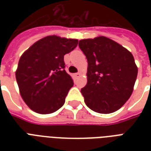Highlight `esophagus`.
<instances>
[{"instance_id":"34e87169","label":"esophagus","mask_w":151,"mask_h":151,"mask_svg":"<svg viewBox=\"0 0 151 151\" xmlns=\"http://www.w3.org/2000/svg\"><path fill=\"white\" fill-rule=\"evenodd\" d=\"M80 76H81V73H74V77H75V78H78V77H80Z\"/></svg>"}]
</instances>
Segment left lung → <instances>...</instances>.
I'll use <instances>...</instances> for the list:
<instances>
[{
	"label": "left lung",
	"instance_id": "obj_1",
	"mask_svg": "<svg viewBox=\"0 0 151 151\" xmlns=\"http://www.w3.org/2000/svg\"><path fill=\"white\" fill-rule=\"evenodd\" d=\"M88 60L87 85L81 92L85 104L95 112L110 114L130 98L138 68L129 50L100 36L79 41Z\"/></svg>",
	"mask_w": 151,
	"mask_h": 151
}]
</instances>
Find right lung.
I'll return each instance as SVG.
<instances>
[{
    "mask_svg": "<svg viewBox=\"0 0 151 151\" xmlns=\"http://www.w3.org/2000/svg\"><path fill=\"white\" fill-rule=\"evenodd\" d=\"M77 39L52 35L39 40L20 57L15 78L20 95L32 110L52 114L65 103L73 81L65 70L64 55L78 45Z\"/></svg>",
    "mask_w": 151,
    "mask_h": 151,
    "instance_id": "add662e5",
    "label": "right lung"
}]
</instances>
